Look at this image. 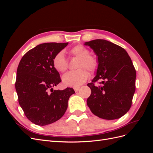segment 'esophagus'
<instances>
[{
	"mask_svg": "<svg viewBox=\"0 0 153 153\" xmlns=\"http://www.w3.org/2000/svg\"><path fill=\"white\" fill-rule=\"evenodd\" d=\"M73 89H74V90H75V92H77L78 90H79V89H80V87H74L73 88Z\"/></svg>",
	"mask_w": 153,
	"mask_h": 153,
	"instance_id": "obj_1",
	"label": "esophagus"
}]
</instances>
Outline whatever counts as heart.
Here are the masks:
<instances>
[{"mask_svg":"<svg viewBox=\"0 0 153 153\" xmlns=\"http://www.w3.org/2000/svg\"><path fill=\"white\" fill-rule=\"evenodd\" d=\"M71 56L79 58L75 71L67 73L62 76L63 83L66 85L78 87L82 85L89 78V73H94L98 69L99 62L96 55L90 54L89 50L83 45H76L69 50ZM68 61L62 52H59L54 55L53 66L60 73L65 72L68 69Z\"/></svg>","mask_w":153,"mask_h":153,"instance_id":"b5f03b06","label":"heart"}]
</instances>
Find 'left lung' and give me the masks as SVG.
Returning <instances> with one entry per match:
<instances>
[{
  "label": "left lung",
  "instance_id": "8db88e82",
  "mask_svg": "<svg viewBox=\"0 0 153 153\" xmlns=\"http://www.w3.org/2000/svg\"><path fill=\"white\" fill-rule=\"evenodd\" d=\"M98 56L96 75L87 85L91 94L87 104L91 112L106 120L119 119L126 114L135 91L136 70L126 51L104 39L85 43ZM98 80L100 86L94 85Z\"/></svg>",
  "mask_w": 153,
  "mask_h": 153
}]
</instances>
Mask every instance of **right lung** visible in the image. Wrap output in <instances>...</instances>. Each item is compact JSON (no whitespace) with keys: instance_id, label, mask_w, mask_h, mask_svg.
Listing matches in <instances>:
<instances>
[{"instance_id":"add662e5","label":"right lung","mask_w":153,"mask_h":153,"mask_svg":"<svg viewBox=\"0 0 153 153\" xmlns=\"http://www.w3.org/2000/svg\"><path fill=\"white\" fill-rule=\"evenodd\" d=\"M68 44H40L28 51L18 64L15 82L18 102L27 118L36 125L45 126L61 119L69 97L75 92L70 87L53 89L61 82L53 58Z\"/></svg>"}]
</instances>
